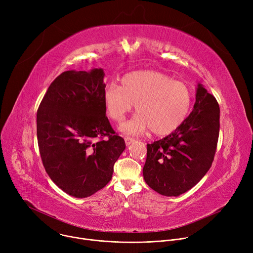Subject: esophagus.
<instances>
[{"label": "esophagus", "mask_w": 253, "mask_h": 253, "mask_svg": "<svg viewBox=\"0 0 253 253\" xmlns=\"http://www.w3.org/2000/svg\"><path fill=\"white\" fill-rule=\"evenodd\" d=\"M135 139L131 138V137H125V143H126V146H129L132 142H134Z\"/></svg>", "instance_id": "esophagus-1"}]
</instances>
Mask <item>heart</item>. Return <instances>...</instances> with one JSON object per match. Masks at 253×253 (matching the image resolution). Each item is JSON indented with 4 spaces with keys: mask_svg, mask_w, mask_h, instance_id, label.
Here are the masks:
<instances>
[{
    "mask_svg": "<svg viewBox=\"0 0 253 253\" xmlns=\"http://www.w3.org/2000/svg\"><path fill=\"white\" fill-rule=\"evenodd\" d=\"M122 86L108 85L103 94L106 113L120 122L134 105L138 113L123 123L125 134H141L149 128L155 135H167L181 125L190 111L192 96L182 82L156 71H138L125 75Z\"/></svg>",
    "mask_w": 253,
    "mask_h": 253,
    "instance_id": "b5f03b06",
    "label": "heart"
}]
</instances>
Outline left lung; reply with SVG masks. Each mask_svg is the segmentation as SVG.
Returning a JSON list of instances; mask_svg holds the SVG:
<instances>
[{
	"instance_id": "1",
	"label": "left lung",
	"mask_w": 253,
	"mask_h": 253,
	"mask_svg": "<svg viewBox=\"0 0 253 253\" xmlns=\"http://www.w3.org/2000/svg\"><path fill=\"white\" fill-rule=\"evenodd\" d=\"M190 115L166 137L147 144L143 177L164 196H179L195 186L210 169L219 136V105L197 84Z\"/></svg>"
}]
</instances>
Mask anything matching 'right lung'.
<instances>
[{
	"instance_id": "obj_1",
	"label": "right lung",
	"mask_w": 253,
	"mask_h": 253,
	"mask_svg": "<svg viewBox=\"0 0 253 253\" xmlns=\"http://www.w3.org/2000/svg\"><path fill=\"white\" fill-rule=\"evenodd\" d=\"M105 73L66 71L48 88L37 112V137L43 165L67 194L85 198L110 181L125 150L106 117ZM104 135L108 139H102Z\"/></svg>"
}]
</instances>
